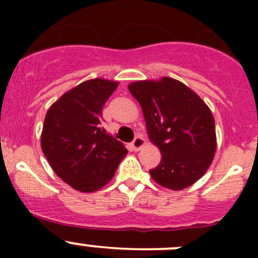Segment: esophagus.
<instances>
[{
  "label": "esophagus",
  "mask_w": 258,
  "mask_h": 258,
  "mask_svg": "<svg viewBox=\"0 0 258 258\" xmlns=\"http://www.w3.org/2000/svg\"><path fill=\"white\" fill-rule=\"evenodd\" d=\"M131 146H132V148H134L135 151L141 150V148L144 147V146H145V140L142 139L141 136H137L136 139L134 140V142H132Z\"/></svg>",
  "instance_id": "obj_1"
}]
</instances>
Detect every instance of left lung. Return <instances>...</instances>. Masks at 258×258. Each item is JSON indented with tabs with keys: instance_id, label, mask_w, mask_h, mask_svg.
Instances as JSON below:
<instances>
[{
	"instance_id": "8db88e82",
	"label": "left lung",
	"mask_w": 258,
	"mask_h": 258,
	"mask_svg": "<svg viewBox=\"0 0 258 258\" xmlns=\"http://www.w3.org/2000/svg\"><path fill=\"white\" fill-rule=\"evenodd\" d=\"M144 112L152 144L161 162L150 170L162 187L179 191L206 173L215 157V118L209 106L184 83L171 79L136 81L128 85Z\"/></svg>"
}]
</instances>
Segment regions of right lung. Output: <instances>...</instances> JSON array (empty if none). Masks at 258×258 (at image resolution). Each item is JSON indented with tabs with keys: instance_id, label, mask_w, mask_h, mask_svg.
Segmentation results:
<instances>
[{
	"instance_id": "1",
	"label": "right lung",
	"mask_w": 258,
	"mask_h": 258,
	"mask_svg": "<svg viewBox=\"0 0 258 258\" xmlns=\"http://www.w3.org/2000/svg\"><path fill=\"white\" fill-rule=\"evenodd\" d=\"M118 82L85 81L67 91L46 113L41 147L52 170L80 192H93L112 179L122 158L123 144L102 126V107Z\"/></svg>"
}]
</instances>
